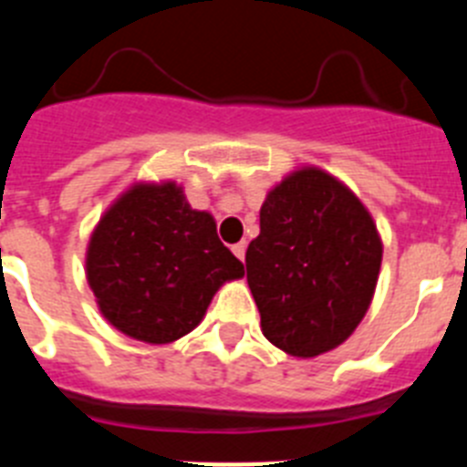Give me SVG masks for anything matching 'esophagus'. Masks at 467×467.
<instances>
[{"instance_id":"34e87169","label":"esophagus","mask_w":467,"mask_h":467,"mask_svg":"<svg viewBox=\"0 0 467 467\" xmlns=\"http://www.w3.org/2000/svg\"><path fill=\"white\" fill-rule=\"evenodd\" d=\"M231 250H234V254H236V257L241 259V262H245V250H247V243L245 241L236 243V245L231 247Z\"/></svg>"}]
</instances>
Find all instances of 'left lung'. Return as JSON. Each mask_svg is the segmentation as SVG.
Instances as JSON below:
<instances>
[{
  "label": "left lung",
  "instance_id": "1",
  "mask_svg": "<svg viewBox=\"0 0 467 467\" xmlns=\"http://www.w3.org/2000/svg\"><path fill=\"white\" fill-rule=\"evenodd\" d=\"M381 254L372 214L346 184L317 168L285 177L245 253L264 337L295 358L344 344L372 304Z\"/></svg>",
  "mask_w": 467,
  "mask_h": 467
}]
</instances>
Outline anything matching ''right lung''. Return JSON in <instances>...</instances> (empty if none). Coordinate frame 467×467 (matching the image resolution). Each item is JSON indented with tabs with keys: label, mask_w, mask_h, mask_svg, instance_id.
<instances>
[{
	"label": "right lung",
	"mask_w": 467,
	"mask_h": 467,
	"mask_svg": "<svg viewBox=\"0 0 467 467\" xmlns=\"http://www.w3.org/2000/svg\"><path fill=\"white\" fill-rule=\"evenodd\" d=\"M243 275L213 214L192 210L175 182L135 184L95 226L86 278L102 316L147 344L192 332L214 292Z\"/></svg>",
	"instance_id": "right-lung-1"
}]
</instances>
